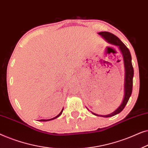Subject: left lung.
Returning <instances> with one entry per match:
<instances>
[{
	"mask_svg": "<svg viewBox=\"0 0 148 148\" xmlns=\"http://www.w3.org/2000/svg\"><path fill=\"white\" fill-rule=\"evenodd\" d=\"M100 35L102 36L107 42L109 43L114 44V45L118 46L120 48L121 52H122L123 56V59H124L125 68V96L123 99L122 104L121 106L114 111L112 113L108 115H98L93 113L94 115L99 116L103 117H110L114 116L119 113H120L126 106V104L128 102L129 99L130 98L131 93L133 90V67L131 62V53L128 48L124 44L121 42V40L118 37L114 34L110 33L108 32H102L99 33Z\"/></svg>",
	"mask_w": 148,
	"mask_h": 148,
	"instance_id": "8db88e82",
	"label": "left lung"
}]
</instances>
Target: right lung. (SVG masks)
Masks as SVG:
<instances>
[{"label":"right lung","mask_w":148,"mask_h":148,"mask_svg":"<svg viewBox=\"0 0 148 148\" xmlns=\"http://www.w3.org/2000/svg\"><path fill=\"white\" fill-rule=\"evenodd\" d=\"M62 111H63V108H62V110H61V112H60L59 114H58L57 116H55V117H54V118H52V119H47V120H45V119H41V120H40V121H51V120H53V119H56L57 118V117H58L59 116H60V114H62Z\"/></svg>","instance_id":"obj_1"}]
</instances>
